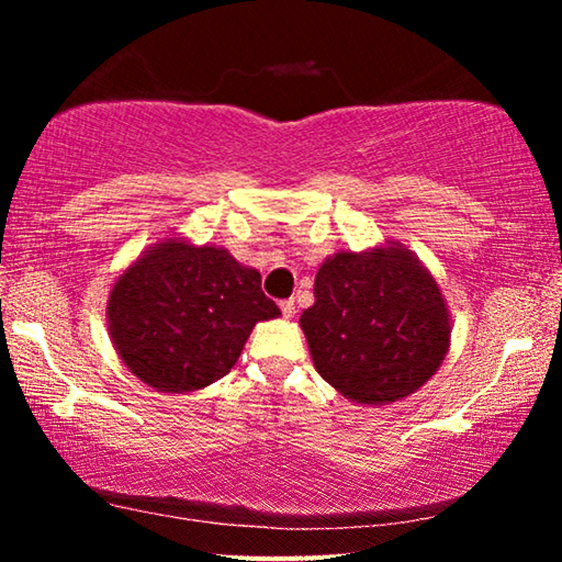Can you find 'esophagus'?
Returning a JSON list of instances; mask_svg holds the SVG:
<instances>
[{
    "instance_id": "esophagus-1",
    "label": "esophagus",
    "mask_w": 562,
    "mask_h": 562,
    "mask_svg": "<svg viewBox=\"0 0 562 562\" xmlns=\"http://www.w3.org/2000/svg\"><path fill=\"white\" fill-rule=\"evenodd\" d=\"M280 310H282V317H294V312H297V307H294V300H282L280 302Z\"/></svg>"
}]
</instances>
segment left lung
Masks as SVG:
<instances>
[{"label":"left lung","instance_id":"obj_1","mask_svg":"<svg viewBox=\"0 0 562 562\" xmlns=\"http://www.w3.org/2000/svg\"><path fill=\"white\" fill-rule=\"evenodd\" d=\"M300 327L319 376L359 406L422 389L449 355L453 329L431 270L394 240L329 255Z\"/></svg>","mask_w":562,"mask_h":562}]
</instances>
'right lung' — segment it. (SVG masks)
Segmentation results:
<instances>
[{
    "mask_svg": "<svg viewBox=\"0 0 562 562\" xmlns=\"http://www.w3.org/2000/svg\"><path fill=\"white\" fill-rule=\"evenodd\" d=\"M280 317L260 272L221 245L164 237L123 270L109 292L111 345L156 392L211 386L235 367L258 322Z\"/></svg>",
    "mask_w": 562,
    "mask_h": 562,
    "instance_id": "obj_1",
    "label": "right lung"
}]
</instances>
